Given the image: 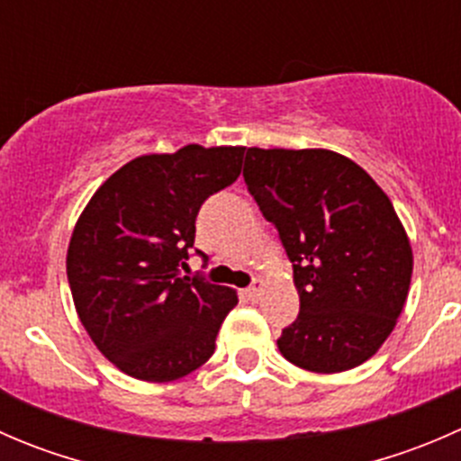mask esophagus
Listing matches in <instances>:
<instances>
[{
	"label": "esophagus",
	"instance_id": "1",
	"mask_svg": "<svg viewBox=\"0 0 461 461\" xmlns=\"http://www.w3.org/2000/svg\"><path fill=\"white\" fill-rule=\"evenodd\" d=\"M263 292H265V283H257V285H252L245 290V296H248L249 301H258L260 296H263Z\"/></svg>",
	"mask_w": 461,
	"mask_h": 461
}]
</instances>
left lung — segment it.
<instances>
[{
	"label": "left lung",
	"mask_w": 461,
	"mask_h": 461,
	"mask_svg": "<svg viewBox=\"0 0 461 461\" xmlns=\"http://www.w3.org/2000/svg\"><path fill=\"white\" fill-rule=\"evenodd\" d=\"M245 185L294 263L301 312L278 350L310 373L352 370L397 325L412 248L384 189L330 149L249 147Z\"/></svg>",
	"instance_id": "8db88e82"
}]
</instances>
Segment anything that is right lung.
<instances>
[{
    "instance_id": "right-lung-1",
    "label": "right lung",
    "mask_w": 461,
    "mask_h": 461,
    "mask_svg": "<svg viewBox=\"0 0 461 461\" xmlns=\"http://www.w3.org/2000/svg\"><path fill=\"white\" fill-rule=\"evenodd\" d=\"M245 147L187 144L133 158L82 209L67 252L76 312L97 350L151 384L201 368L236 290L180 276L198 209L234 183Z\"/></svg>"
}]
</instances>
